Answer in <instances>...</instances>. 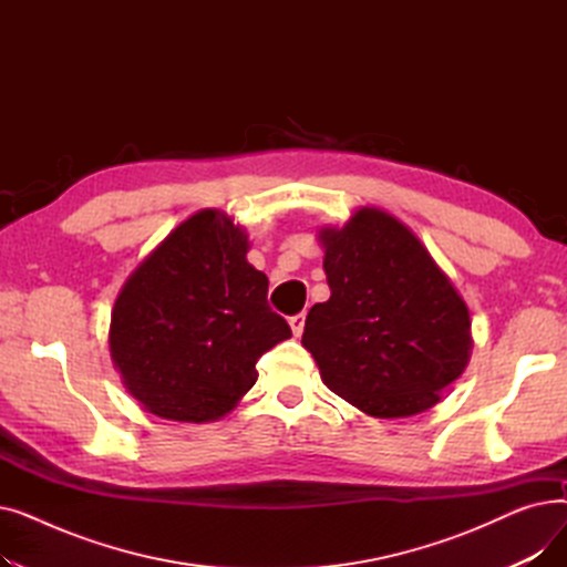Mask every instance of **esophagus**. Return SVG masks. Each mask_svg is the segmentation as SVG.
<instances>
[{"label":"esophagus","mask_w":567,"mask_h":567,"mask_svg":"<svg viewBox=\"0 0 567 567\" xmlns=\"http://www.w3.org/2000/svg\"><path fill=\"white\" fill-rule=\"evenodd\" d=\"M289 326H291V333H293L296 338H301V333H303V329H306V315L299 312V315L289 317Z\"/></svg>","instance_id":"1"}]
</instances>
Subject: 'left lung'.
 <instances>
[{
    "label": "left lung",
    "mask_w": 567,
    "mask_h": 567,
    "mask_svg": "<svg viewBox=\"0 0 567 567\" xmlns=\"http://www.w3.org/2000/svg\"><path fill=\"white\" fill-rule=\"evenodd\" d=\"M331 299L310 308L303 347L329 389L374 419L432 409L471 355V317L404 223L363 206L321 227Z\"/></svg>",
    "instance_id": "left-lung-1"
}]
</instances>
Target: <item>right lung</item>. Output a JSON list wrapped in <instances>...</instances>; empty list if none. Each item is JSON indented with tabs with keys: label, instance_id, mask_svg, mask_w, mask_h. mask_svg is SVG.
Instances as JSON below:
<instances>
[{
	"label": "right lung",
	"instance_id": "right-lung-1",
	"mask_svg": "<svg viewBox=\"0 0 567 567\" xmlns=\"http://www.w3.org/2000/svg\"><path fill=\"white\" fill-rule=\"evenodd\" d=\"M241 225L204 208L178 225L118 291L110 355L126 391L167 421L208 423L257 381L261 353L291 338L246 259Z\"/></svg>",
	"mask_w": 567,
	"mask_h": 567
}]
</instances>
